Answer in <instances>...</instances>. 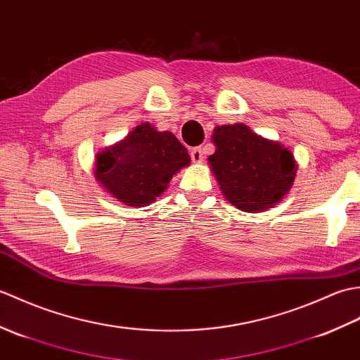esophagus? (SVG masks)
<instances>
[{
	"label": "esophagus",
	"instance_id": "esophagus-1",
	"mask_svg": "<svg viewBox=\"0 0 360 360\" xmlns=\"http://www.w3.org/2000/svg\"><path fill=\"white\" fill-rule=\"evenodd\" d=\"M190 158H192L195 164H200L201 160L204 159V148L202 147L192 148V150H190Z\"/></svg>",
	"mask_w": 360,
	"mask_h": 360
}]
</instances>
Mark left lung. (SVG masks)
<instances>
[{"mask_svg":"<svg viewBox=\"0 0 360 360\" xmlns=\"http://www.w3.org/2000/svg\"><path fill=\"white\" fill-rule=\"evenodd\" d=\"M209 158L226 200L249 213L263 212L283 200L294 184L297 164L280 142L264 139L244 125L217 127Z\"/></svg>","mask_w":360,"mask_h":360,"instance_id":"left-lung-1","label":"left lung"}]
</instances>
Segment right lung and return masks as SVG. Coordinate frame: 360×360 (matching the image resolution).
Here are the masks:
<instances>
[{"label":"right lung","instance_id":"add662e5","mask_svg":"<svg viewBox=\"0 0 360 360\" xmlns=\"http://www.w3.org/2000/svg\"><path fill=\"white\" fill-rule=\"evenodd\" d=\"M187 165V148L176 136L143 122L125 139L98 153L94 176L117 201L143 207L162 195L173 174Z\"/></svg>","mask_w":360,"mask_h":360}]
</instances>
